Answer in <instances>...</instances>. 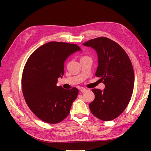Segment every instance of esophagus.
Wrapping results in <instances>:
<instances>
[{
    "mask_svg": "<svg viewBox=\"0 0 151 151\" xmlns=\"http://www.w3.org/2000/svg\"><path fill=\"white\" fill-rule=\"evenodd\" d=\"M86 91H87V89H86V88H81V93H85V92H86Z\"/></svg>",
    "mask_w": 151,
    "mask_h": 151,
    "instance_id": "34e87169",
    "label": "esophagus"
}]
</instances>
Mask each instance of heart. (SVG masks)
<instances>
[{"label":"heart","mask_w":151,"mask_h":151,"mask_svg":"<svg viewBox=\"0 0 151 151\" xmlns=\"http://www.w3.org/2000/svg\"><path fill=\"white\" fill-rule=\"evenodd\" d=\"M83 57H82V58H83Z\"/></svg>","instance_id":"1"}]
</instances>
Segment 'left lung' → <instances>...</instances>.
<instances>
[{"mask_svg":"<svg viewBox=\"0 0 151 151\" xmlns=\"http://www.w3.org/2000/svg\"><path fill=\"white\" fill-rule=\"evenodd\" d=\"M83 45L96 52L98 66L95 75L105 85L103 91L92 89L95 98L89 104L90 110L100 120H112L125 110L133 93L134 72L131 61L125 50L108 38H96Z\"/></svg>","mask_w":151,"mask_h":151,"instance_id":"8db88e82","label":"left lung"}]
</instances>
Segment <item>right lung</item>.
<instances>
[{"label": "right lung", "instance_id": "right-lung-1", "mask_svg": "<svg viewBox=\"0 0 151 151\" xmlns=\"http://www.w3.org/2000/svg\"><path fill=\"white\" fill-rule=\"evenodd\" d=\"M80 50L75 44L50 42L36 49L27 60L22 76V93L29 109L42 121L58 123L69 114L79 91L57 86V79L64 74L68 57Z\"/></svg>", "mask_w": 151, "mask_h": 151}]
</instances>
